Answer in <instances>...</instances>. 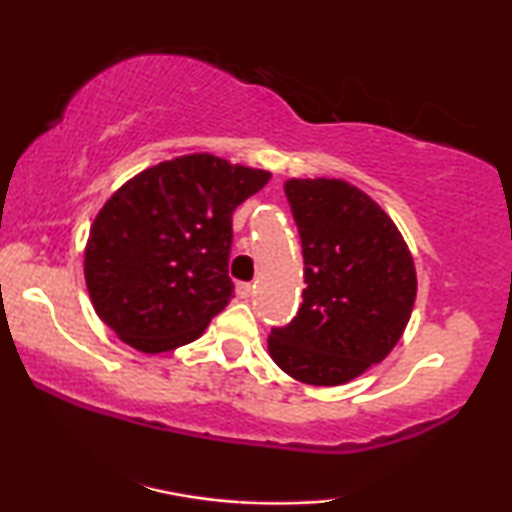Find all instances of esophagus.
I'll use <instances>...</instances> for the list:
<instances>
[{
	"label": "esophagus",
	"mask_w": 512,
	"mask_h": 512,
	"mask_svg": "<svg viewBox=\"0 0 512 512\" xmlns=\"http://www.w3.org/2000/svg\"><path fill=\"white\" fill-rule=\"evenodd\" d=\"M254 289H256V286L249 284V282L237 284V293H240V298H251V296H254Z\"/></svg>",
	"instance_id": "34e87169"
}]
</instances>
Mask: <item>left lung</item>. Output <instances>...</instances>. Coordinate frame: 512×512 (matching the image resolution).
Returning a JSON list of instances; mask_svg holds the SVG:
<instances>
[{
  "mask_svg": "<svg viewBox=\"0 0 512 512\" xmlns=\"http://www.w3.org/2000/svg\"><path fill=\"white\" fill-rule=\"evenodd\" d=\"M303 244V305L272 328L268 352L286 375L338 387L387 359L417 296L415 261L387 212L342 179L284 184Z\"/></svg>",
  "mask_w": 512,
  "mask_h": 512,
  "instance_id": "obj_1",
  "label": "left lung"
}]
</instances>
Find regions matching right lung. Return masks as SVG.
<instances>
[{
    "label": "right lung",
    "instance_id": "add662e5",
    "mask_svg": "<svg viewBox=\"0 0 512 512\" xmlns=\"http://www.w3.org/2000/svg\"><path fill=\"white\" fill-rule=\"evenodd\" d=\"M270 172L191 153L139 172L90 226L93 307L125 345L160 354L198 340L233 298V212Z\"/></svg>",
    "mask_w": 512,
    "mask_h": 512
}]
</instances>
